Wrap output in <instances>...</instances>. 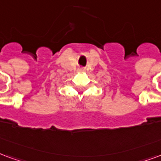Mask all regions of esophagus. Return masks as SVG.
I'll return each instance as SVG.
<instances>
[{
  "mask_svg": "<svg viewBox=\"0 0 161 161\" xmlns=\"http://www.w3.org/2000/svg\"><path fill=\"white\" fill-rule=\"evenodd\" d=\"M84 71H85V70H84V68H80V69H79V72H84Z\"/></svg>",
  "mask_w": 161,
  "mask_h": 161,
  "instance_id": "1",
  "label": "esophagus"
}]
</instances>
